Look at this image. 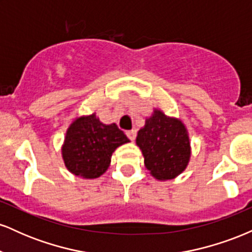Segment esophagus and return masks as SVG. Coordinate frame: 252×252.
I'll list each match as a JSON object with an SVG mask.
<instances>
[{
    "mask_svg": "<svg viewBox=\"0 0 252 252\" xmlns=\"http://www.w3.org/2000/svg\"><path fill=\"white\" fill-rule=\"evenodd\" d=\"M126 136L129 137L130 141H134L135 137H136V130H128V131L126 132Z\"/></svg>",
    "mask_w": 252,
    "mask_h": 252,
    "instance_id": "34e87169",
    "label": "esophagus"
}]
</instances>
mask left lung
I'll list each match as a JSON object with an SVG mask.
<instances>
[{"label": "left lung", "mask_w": 252, "mask_h": 252, "mask_svg": "<svg viewBox=\"0 0 252 252\" xmlns=\"http://www.w3.org/2000/svg\"><path fill=\"white\" fill-rule=\"evenodd\" d=\"M136 144L142 150L144 166L158 180H170L186 169L190 143L186 126L180 120L155 109L137 132Z\"/></svg>", "instance_id": "1"}]
</instances>
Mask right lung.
Segmentation results:
<instances>
[{"mask_svg":"<svg viewBox=\"0 0 252 252\" xmlns=\"http://www.w3.org/2000/svg\"><path fill=\"white\" fill-rule=\"evenodd\" d=\"M128 142L116 124L102 123L96 114L77 117L66 131L63 160L72 174L96 179L109 168L112 153Z\"/></svg>","mask_w":252,"mask_h":252,"instance_id":"obj_1","label":"right lung"}]
</instances>
